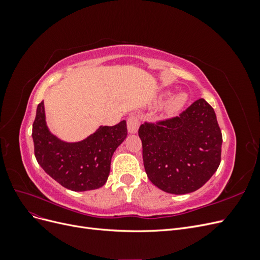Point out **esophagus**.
Wrapping results in <instances>:
<instances>
[{
  "mask_svg": "<svg viewBox=\"0 0 260 260\" xmlns=\"http://www.w3.org/2000/svg\"><path fill=\"white\" fill-rule=\"evenodd\" d=\"M128 125V131L130 133H137L139 130V125H140V119L138 116H131L128 118L127 121Z\"/></svg>",
  "mask_w": 260,
  "mask_h": 260,
  "instance_id": "esophagus-1",
  "label": "esophagus"
}]
</instances>
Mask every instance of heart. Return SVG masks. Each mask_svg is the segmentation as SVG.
<instances>
[{"label":"heart","instance_id":"b5f03b06","mask_svg":"<svg viewBox=\"0 0 260 260\" xmlns=\"http://www.w3.org/2000/svg\"><path fill=\"white\" fill-rule=\"evenodd\" d=\"M169 94L170 93L167 92L166 95H169ZM186 102H187V96L183 93L172 96L162 106V114L165 116H174L178 114L186 104Z\"/></svg>","mask_w":260,"mask_h":260}]
</instances>
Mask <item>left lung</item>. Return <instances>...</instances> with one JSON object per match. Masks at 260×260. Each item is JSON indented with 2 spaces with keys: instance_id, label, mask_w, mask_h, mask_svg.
I'll return each mask as SVG.
<instances>
[{
  "instance_id": "8db88e82",
  "label": "left lung",
  "mask_w": 260,
  "mask_h": 260,
  "mask_svg": "<svg viewBox=\"0 0 260 260\" xmlns=\"http://www.w3.org/2000/svg\"><path fill=\"white\" fill-rule=\"evenodd\" d=\"M147 178L160 190L187 194L199 190L217 171L222 135L217 117L204 99L180 116L140 125Z\"/></svg>"
}]
</instances>
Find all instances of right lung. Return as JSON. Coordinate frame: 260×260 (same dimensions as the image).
Here are the masks:
<instances>
[{"instance_id":"obj_1","label":"right lung","mask_w":260,"mask_h":260,"mask_svg":"<svg viewBox=\"0 0 260 260\" xmlns=\"http://www.w3.org/2000/svg\"><path fill=\"white\" fill-rule=\"evenodd\" d=\"M127 122L99 129L79 142H65L49 130L44 103L37 107L32 124L35 155L42 169L64 187L75 192L103 186L111 171L114 152L127 138Z\"/></svg>"}]
</instances>
